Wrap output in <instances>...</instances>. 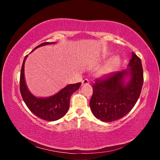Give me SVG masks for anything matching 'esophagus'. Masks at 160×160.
<instances>
[{
  "instance_id": "obj_1",
  "label": "esophagus",
  "mask_w": 160,
  "mask_h": 160,
  "mask_svg": "<svg viewBox=\"0 0 160 160\" xmlns=\"http://www.w3.org/2000/svg\"><path fill=\"white\" fill-rule=\"evenodd\" d=\"M88 84H89V80L88 79H85V80H82V85H88Z\"/></svg>"
}]
</instances>
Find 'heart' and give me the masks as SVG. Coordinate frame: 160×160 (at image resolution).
Listing matches in <instances>:
<instances>
[{
	"instance_id": "heart-1",
	"label": "heart",
	"mask_w": 160,
	"mask_h": 160,
	"mask_svg": "<svg viewBox=\"0 0 160 160\" xmlns=\"http://www.w3.org/2000/svg\"><path fill=\"white\" fill-rule=\"evenodd\" d=\"M107 58V53H103L101 56V60H104ZM120 64V58L118 56H113L107 63L100 69L99 75L100 77L104 78L112 75L118 69Z\"/></svg>"
}]
</instances>
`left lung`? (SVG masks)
<instances>
[{"instance_id": "left-lung-1", "label": "left lung", "mask_w": 160, "mask_h": 160, "mask_svg": "<svg viewBox=\"0 0 160 160\" xmlns=\"http://www.w3.org/2000/svg\"><path fill=\"white\" fill-rule=\"evenodd\" d=\"M128 68L97 79L93 85L90 107L97 119L104 122L118 120L135 106L142 88L143 70L141 60L133 52Z\"/></svg>"}]
</instances>
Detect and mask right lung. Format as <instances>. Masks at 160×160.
Masks as SVG:
<instances>
[{"label":"right lung","instance_id":"add662e5","mask_svg":"<svg viewBox=\"0 0 160 160\" xmlns=\"http://www.w3.org/2000/svg\"><path fill=\"white\" fill-rule=\"evenodd\" d=\"M56 42H45L37 46L36 48L42 46L55 44ZM27 55L24 58L20 72V89L22 97L31 112L38 117L46 121H53L60 119L66 114L70 106V99L72 93L79 89L81 82L70 84L52 96L38 97L32 94L26 85L25 78V63Z\"/></svg>","mask_w":160,"mask_h":160}]
</instances>
